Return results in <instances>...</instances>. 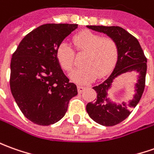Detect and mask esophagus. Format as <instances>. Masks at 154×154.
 Masks as SVG:
<instances>
[{
    "mask_svg": "<svg viewBox=\"0 0 154 154\" xmlns=\"http://www.w3.org/2000/svg\"><path fill=\"white\" fill-rule=\"evenodd\" d=\"M85 89H86V87H84V86H81V85L77 86V91H78V93H79V94L82 93V92L85 90Z\"/></svg>",
    "mask_w": 154,
    "mask_h": 154,
    "instance_id": "34e87169",
    "label": "esophagus"
}]
</instances>
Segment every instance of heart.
Segmentation results:
<instances>
[{
	"mask_svg": "<svg viewBox=\"0 0 154 154\" xmlns=\"http://www.w3.org/2000/svg\"><path fill=\"white\" fill-rule=\"evenodd\" d=\"M74 46L78 52H85L83 67L71 73L72 81L86 84L94 81L98 75H106L116 64L119 47L111 38H102L90 31H83L76 34L72 38ZM75 54L67 43L62 42L56 50V59L61 68L70 72L73 67Z\"/></svg>",
	"mask_w": 154,
	"mask_h": 154,
	"instance_id": "obj_1",
	"label": "heart"
}]
</instances>
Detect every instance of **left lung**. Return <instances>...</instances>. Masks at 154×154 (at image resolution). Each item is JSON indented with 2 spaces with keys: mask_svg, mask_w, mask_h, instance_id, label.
<instances>
[{
  "mask_svg": "<svg viewBox=\"0 0 154 154\" xmlns=\"http://www.w3.org/2000/svg\"><path fill=\"white\" fill-rule=\"evenodd\" d=\"M87 28L105 33L116 42L119 47L118 60L113 72L103 82L93 87L97 93V99L86 106L88 116L98 124L104 126L116 125L129 116L131 109L137 105L142 98L145 88L147 59L138 40L121 27L87 26ZM127 72L137 73V82L134 84L135 94L128 102L116 103L107 98V92L116 77Z\"/></svg>",
  "mask_w": 154,
  "mask_h": 154,
  "instance_id": "left-lung-1",
  "label": "left lung"
}]
</instances>
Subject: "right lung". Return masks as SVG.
Instances as JSON below:
<instances>
[{"label": "right lung", "mask_w": 154, "mask_h": 154, "mask_svg": "<svg viewBox=\"0 0 154 154\" xmlns=\"http://www.w3.org/2000/svg\"><path fill=\"white\" fill-rule=\"evenodd\" d=\"M77 24L48 23L20 42L11 60V94L27 119L50 125L62 119L70 99L77 94L56 59V50Z\"/></svg>", "instance_id": "obj_1"}]
</instances>
